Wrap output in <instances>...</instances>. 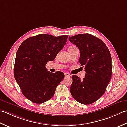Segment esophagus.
<instances>
[{
  "instance_id": "obj_1",
  "label": "esophagus",
  "mask_w": 127,
  "mask_h": 127,
  "mask_svg": "<svg viewBox=\"0 0 127 127\" xmlns=\"http://www.w3.org/2000/svg\"><path fill=\"white\" fill-rule=\"evenodd\" d=\"M64 76H65L66 77H71V75L68 73H64Z\"/></svg>"
}]
</instances>
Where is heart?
Segmentation results:
<instances>
[{
  "label": "heart",
  "mask_w": 127,
  "mask_h": 127,
  "mask_svg": "<svg viewBox=\"0 0 127 127\" xmlns=\"http://www.w3.org/2000/svg\"><path fill=\"white\" fill-rule=\"evenodd\" d=\"M75 46H69V47L68 48V50H69V49H72V48H74Z\"/></svg>",
  "instance_id": "heart-1"
}]
</instances>
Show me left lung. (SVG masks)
<instances>
[{
    "label": "left lung",
    "instance_id": "8db88e82",
    "mask_svg": "<svg viewBox=\"0 0 127 127\" xmlns=\"http://www.w3.org/2000/svg\"><path fill=\"white\" fill-rule=\"evenodd\" d=\"M80 50L79 62L84 66L85 78L72 76L70 92L74 99L84 105L95 102L104 94L112 75L109 50L102 41L88 33L69 37Z\"/></svg>",
    "mask_w": 127,
    "mask_h": 127
}]
</instances>
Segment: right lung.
<instances>
[{
	"label": "right lung",
	"mask_w": 127,
	"mask_h": 127,
	"mask_svg": "<svg viewBox=\"0 0 127 127\" xmlns=\"http://www.w3.org/2000/svg\"><path fill=\"white\" fill-rule=\"evenodd\" d=\"M68 35L59 37L40 34L26 39L17 51L14 77L24 96L35 103H42L52 97L64 77L63 72L54 73L45 65L55 59L66 44Z\"/></svg>",
	"instance_id": "add662e5"
}]
</instances>
